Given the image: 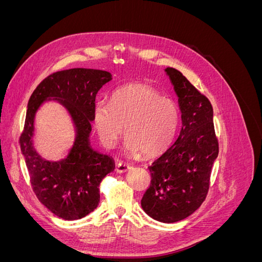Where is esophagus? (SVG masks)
Segmentation results:
<instances>
[{
	"label": "esophagus",
	"mask_w": 262,
	"mask_h": 262,
	"mask_svg": "<svg viewBox=\"0 0 262 262\" xmlns=\"http://www.w3.org/2000/svg\"><path fill=\"white\" fill-rule=\"evenodd\" d=\"M130 168H131L130 164L123 163V162H119V163L117 164V166H116V171H117L118 173H124V172H126V171H129Z\"/></svg>",
	"instance_id": "1"
}]
</instances>
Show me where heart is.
<instances>
[{"label":"heart","instance_id":"b5f03b06","mask_svg":"<svg viewBox=\"0 0 262 262\" xmlns=\"http://www.w3.org/2000/svg\"><path fill=\"white\" fill-rule=\"evenodd\" d=\"M93 120L102 145L112 148L123 131L128 153L150 157L167 148L175 136L179 112L171 99L144 84H130L112 94L110 102L94 105Z\"/></svg>","mask_w":262,"mask_h":262}]
</instances>
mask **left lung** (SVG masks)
<instances>
[{
  "mask_svg": "<svg viewBox=\"0 0 262 262\" xmlns=\"http://www.w3.org/2000/svg\"><path fill=\"white\" fill-rule=\"evenodd\" d=\"M165 73L178 97L181 130L175 143L148 167L152 180L141 205L152 219L175 223L194 213L207 196L219 143L209 99L178 70L167 68Z\"/></svg>",
  "mask_w": 262,
  "mask_h": 262,
  "instance_id": "left-lung-1",
  "label": "left lung"
}]
</instances>
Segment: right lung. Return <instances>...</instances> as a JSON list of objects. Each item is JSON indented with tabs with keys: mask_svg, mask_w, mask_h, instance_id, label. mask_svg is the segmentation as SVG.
<instances>
[{
	"mask_svg": "<svg viewBox=\"0 0 262 262\" xmlns=\"http://www.w3.org/2000/svg\"><path fill=\"white\" fill-rule=\"evenodd\" d=\"M113 80L107 71L70 69L53 73L31 95L20 149L25 157L31 186L45 207L66 221L89 215L99 203L100 181L115 170L112 156L91 145L93 108L102 86ZM55 101L67 110L75 126V140L67 155L59 161H47L33 143L35 115L46 102Z\"/></svg>",
	"mask_w": 262,
	"mask_h": 262,
	"instance_id": "obj_1",
	"label": "right lung"
}]
</instances>
